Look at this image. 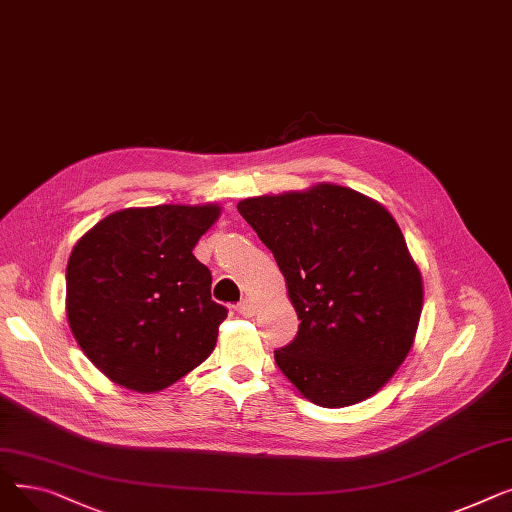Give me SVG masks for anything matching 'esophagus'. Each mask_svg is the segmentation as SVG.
<instances>
[{
    "instance_id": "esophagus-1",
    "label": "esophagus",
    "mask_w": 512,
    "mask_h": 512,
    "mask_svg": "<svg viewBox=\"0 0 512 512\" xmlns=\"http://www.w3.org/2000/svg\"><path fill=\"white\" fill-rule=\"evenodd\" d=\"M236 313H240V315H245V317H253L255 313H257V305L251 301V299H245V301H240L236 307Z\"/></svg>"
}]
</instances>
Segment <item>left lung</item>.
Wrapping results in <instances>:
<instances>
[{
	"instance_id": "1",
	"label": "left lung",
	"mask_w": 512,
	"mask_h": 512,
	"mask_svg": "<svg viewBox=\"0 0 512 512\" xmlns=\"http://www.w3.org/2000/svg\"><path fill=\"white\" fill-rule=\"evenodd\" d=\"M278 261L301 324L274 353L313 405L342 409L382 390L415 344L423 278L392 213L348 186L238 201Z\"/></svg>"
}]
</instances>
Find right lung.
I'll return each instance as SVG.
<instances>
[{
  "instance_id": "right-lung-1",
  "label": "right lung",
  "mask_w": 512,
  "mask_h": 512,
  "mask_svg": "<svg viewBox=\"0 0 512 512\" xmlns=\"http://www.w3.org/2000/svg\"><path fill=\"white\" fill-rule=\"evenodd\" d=\"M220 213L218 203L126 207L78 238L66 317L107 380L161 392L213 353L228 311L211 301V274L193 249Z\"/></svg>"
}]
</instances>
